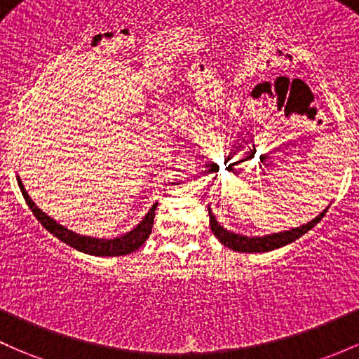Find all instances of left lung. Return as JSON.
Segmentation results:
<instances>
[{"mask_svg": "<svg viewBox=\"0 0 359 359\" xmlns=\"http://www.w3.org/2000/svg\"><path fill=\"white\" fill-rule=\"evenodd\" d=\"M327 210H329V206H327L318 217H315L311 222L301 225V227L284 230V232H277V233H269V236H263V237H258V236L248 237V236H241V233L230 232V230L222 227V225L218 224L215 215L211 213L210 206H208V215H210L211 232L215 233V237H217L224 246H227L230 249H233V251H239V252H266V251H273V249H278L282 246H287V244L294 243L296 239H299L301 236H304L308 230H311L323 217H325Z\"/></svg>", "mask_w": 359, "mask_h": 359, "instance_id": "obj_1", "label": "left lung"}]
</instances>
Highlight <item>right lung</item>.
<instances>
[{"mask_svg":"<svg viewBox=\"0 0 359 359\" xmlns=\"http://www.w3.org/2000/svg\"><path fill=\"white\" fill-rule=\"evenodd\" d=\"M17 182L18 187H20L22 196H24L25 203L29 205L30 211L34 213V217L41 222L44 229L48 232H51L53 236L58 237L60 241H63L65 244H69L77 251L86 252V255H93V256H122V255H129V252L137 251L142 244L146 243V239L149 237L151 229H153V220H154V210H156L158 203H154L151 206L148 213L144 215L141 222L135 225L130 232L123 233V236L113 237V239H100V237H90V236H81V233H75L74 230H69L67 227H63L62 224H58L56 220H53L50 215L44 213L43 210L37 208L36 203L30 199V196L25 191L24 184H22L20 177L17 175Z\"/></svg>","mask_w":359,"mask_h":359,"instance_id":"obj_1","label":"right lung"}]
</instances>
